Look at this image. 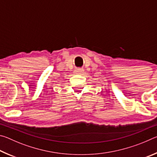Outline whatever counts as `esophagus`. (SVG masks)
<instances>
[{
	"mask_svg": "<svg viewBox=\"0 0 157 157\" xmlns=\"http://www.w3.org/2000/svg\"><path fill=\"white\" fill-rule=\"evenodd\" d=\"M83 70L82 69H80V68H78V69H75V71H74V73L75 74V75H80L81 73H82V71Z\"/></svg>",
	"mask_w": 157,
	"mask_h": 157,
	"instance_id": "1",
	"label": "esophagus"
}]
</instances>
